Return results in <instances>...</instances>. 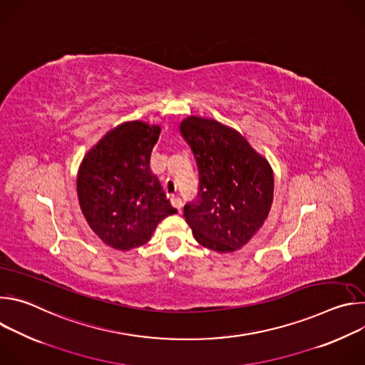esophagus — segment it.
Returning a JSON list of instances; mask_svg holds the SVG:
<instances>
[{"label":"esophagus","instance_id":"1","mask_svg":"<svg viewBox=\"0 0 365 365\" xmlns=\"http://www.w3.org/2000/svg\"><path fill=\"white\" fill-rule=\"evenodd\" d=\"M172 205H173V207H176L178 211H180L182 210V206H183V203H182V199L180 197H172Z\"/></svg>","mask_w":365,"mask_h":365}]
</instances>
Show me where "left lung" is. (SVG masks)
Wrapping results in <instances>:
<instances>
[{"label":"left lung","mask_w":365,"mask_h":365,"mask_svg":"<svg viewBox=\"0 0 365 365\" xmlns=\"http://www.w3.org/2000/svg\"><path fill=\"white\" fill-rule=\"evenodd\" d=\"M179 128L199 172L197 199L185 205L186 222L200 245L217 252L240 250L270 212L272 166L238 131L215 120L192 115Z\"/></svg>","instance_id":"8db88e82"}]
</instances>
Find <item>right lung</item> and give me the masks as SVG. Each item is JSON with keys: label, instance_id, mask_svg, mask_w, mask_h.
<instances>
[{"label": "right lung", "instance_id": "1", "mask_svg": "<svg viewBox=\"0 0 365 365\" xmlns=\"http://www.w3.org/2000/svg\"><path fill=\"white\" fill-rule=\"evenodd\" d=\"M160 131L143 121L124 123L103 135L79 166L82 214L91 230L115 250L144 245L160 221L178 212L150 170Z\"/></svg>", "mask_w": 365, "mask_h": 365}]
</instances>
